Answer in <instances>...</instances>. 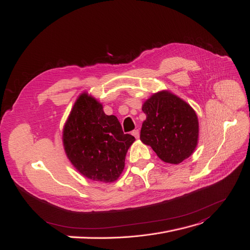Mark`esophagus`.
<instances>
[{"instance_id":"1","label":"esophagus","mask_w":250,"mask_h":250,"mask_svg":"<svg viewBox=\"0 0 250 250\" xmlns=\"http://www.w3.org/2000/svg\"><path fill=\"white\" fill-rule=\"evenodd\" d=\"M132 135L135 137L136 139H138L139 136H140V132H139V130H134V131L132 132Z\"/></svg>"}]
</instances>
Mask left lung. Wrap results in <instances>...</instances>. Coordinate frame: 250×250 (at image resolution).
Masks as SVG:
<instances>
[{"instance_id":"1","label":"left lung","mask_w":250,"mask_h":250,"mask_svg":"<svg viewBox=\"0 0 250 250\" xmlns=\"http://www.w3.org/2000/svg\"><path fill=\"white\" fill-rule=\"evenodd\" d=\"M146 113L140 140L169 164H180L194 152L199 135L196 112L169 90L150 95L142 104Z\"/></svg>"}]
</instances>
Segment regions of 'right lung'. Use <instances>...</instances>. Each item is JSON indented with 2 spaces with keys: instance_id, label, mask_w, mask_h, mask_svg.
Here are the masks:
<instances>
[{
  "instance_id": "right-lung-1",
  "label": "right lung",
  "mask_w": 250,
  "mask_h": 250,
  "mask_svg": "<svg viewBox=\"0 0 250 250\" xmlns=\"http://www.w3.org/2000/svg\"><path fill=\"white\" fill-rule=\"evenodd\" d=\"M134 141L132 135L124 134L117 117L104 114L103 104L86 91L78 96L62 132L72 166L85 178L102 183L119 178Z\"/></svg>"
}]
</instances>
